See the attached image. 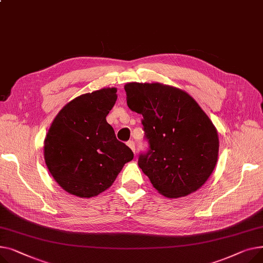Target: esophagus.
I'll return each mask as SVG.
<instances>
[{"label": "esophagus", "mask_w": 263, "mask_h": 263, "mask_svg": "<svg viewBox=\"0 0 263 263\" xmlns=\"http://www.w3.org/2000/svg\"><path fill=\"white\" fill-rule=\"evenodd\" d=\"M127 145L132 148V151L134 152V153H136V151H135V147H136V144H135V142L133 141V140H129L128 142H127Z\"/></svg>", "instance_id": "1"}]
</instances>
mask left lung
<instances>
[{"label":"left lung","instance_id":"obj_1","mask_svg":"<svg viewBox=\"0 0 263 263\" xmlns=\"http://www.w3.org/2000/svg\"><path fill=\"white\" fill-rule=\"evenodd\" d=\"M127 106L142 115L148 149L138 164L162 195L176 198L199 189L218 161L212 122L186 92L158 83L125 85Z\"/></svg>","mask_w":263,"mask_h":263}]
</instances>
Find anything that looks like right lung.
I'll use <instances>...</instances> for the list:
<instances>
[{
  "label": "right lung",
  "instance_id": "obj_1",
  "mask_svg": "<svg viewBox=\"0 0 263 263\" xmlns=\"http://www.w3.org/2000/svg\"><path fill=\"white\" fill-rule=\"evenodd\" d=\"M116 88L82 95L54 119L44 140V160L59 186L80 197L109 188L133 151L119 141L106 121L117 101Z\"/></svg>",
  "mask_w": 263,
  "mask_h": 263
}]
</instances>
